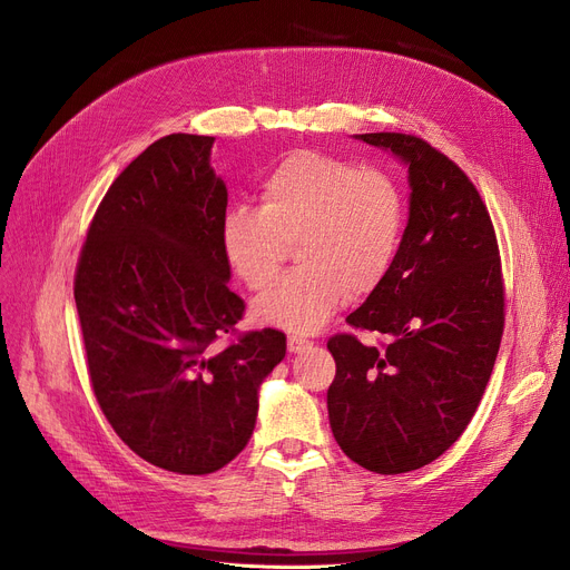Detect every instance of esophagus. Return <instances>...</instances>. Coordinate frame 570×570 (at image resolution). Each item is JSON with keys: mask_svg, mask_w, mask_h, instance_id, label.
<instances>
[{"mask_svg": "<svg viewBox=\"0 0 570 570\" xmlns=\"http://www.w3.org/2000/svg\"><path fill=\"white\" fill-rule=\"evenodd\" d=\"M312 346V342H307V340H303V337H288V351L291 353H303V351H307Z\"/></svg>", "mask_w": 570, "mask_h": 570, "instance_id": "esophagus-1", "label": "esophagus"}]
</instances>
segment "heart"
<instances>
[{
    "label": "heart",
    "instance_id": "heart-1",
    "mask_svg": "<svg viewBox=\"0 0 570 570\" xmlns=\"http://www.w3.org/2000/svg\"><path fill=\"white\" fill-rule=\"evenodd\" d=\"M261 207L233 205L222 219V252L233 275L258 291L295 245V273L252 307L256 323L314 335L351 295H370L391 273L404 239L406 203L383 170L297 149L261 183Z\"/></svg>",
    "mask_w": 570,
    "mask_h": 570
}]
</instances>
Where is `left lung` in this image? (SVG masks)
Returning <instances> with one entry per match:
<instances>
[{"instance_id":"obj_1","label":"left lung","mask_w":570,"mask_h":570,"mask_svg":"<svg viewBox=\"0 0 570 570\" xmlns=\"http://www.w3.org/2000/svg\"><path fill=\"white\" fill-rule=\"evenodd\" d=\"M355 138L406 166L409 222L385 282L346 318L387 346L327 342V415L355 464L393 475L443 455L481 404L503 333L501 263L488 207L451 159L406 134Z\"/></svg>"}]
</instances>
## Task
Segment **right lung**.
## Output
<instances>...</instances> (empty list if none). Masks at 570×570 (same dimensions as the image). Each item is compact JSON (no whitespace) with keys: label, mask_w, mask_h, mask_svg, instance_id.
I'll return each instance as SVG.
<instances>
[{"label":"right lung","mask_w":570,"mask_h":570,"mask_svg":"<svg viewBox=\"0 0 570 570\" xmlns=\"http://www.w3.org/2000/svg\"><path fill=\"white\" fill-rule=\"evenodd\" d=\"M213 136L149 145L104 196L76 273L87 370L108 423L166 471L226 466L254 434L258 391L286 355L279 331L215 351L243 318L222 252L228 191Z\"/></svg>","instance_id":"obj_1"}]
</instances>
